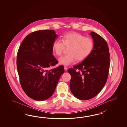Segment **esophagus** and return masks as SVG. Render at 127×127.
<instances>
[{
    "mask_svg": "<svg viewBox=\"0 0 127 127\" xmlns=\"http://www.w3.org/2000/svg\"><path fill=\"white\" fill-rule=\"evenodd\" d=\"M64 70H67V66H64Z\"/></svg>",
    "mask_w": 127,
    "mask_h": 127,
    "instance_id": "1",
    "label": "esophagus"
}]
</instances>
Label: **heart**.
<instances>
[{"label":"heart","mask_w":127,"mask_h":127,"mask_svg":"<svg viewBox=\"0 0 127 127\" xmlns=\"http://www.w3.org/2000/svg\"><path fill=\"white\" fill-rule=\"evenodd\" d=\"M62 40L56 39L52 45L54 54L60 56L62 54L64 47H69L68 54L63 55L59 59L61 64L69 65L75 62L82 61L91 53L94 47L91 38L85 37L77 32H69L63 35Z\"/></svg>","instance_id":"b5f03b06"}]
</instances>
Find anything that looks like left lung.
<instances>
[{
  "mask_svg": "<svg viewBox=\"0 0 127 127\" xmlns=\"http://www.w3.org/2000/svg\"><path fill=\"white\" fill-rule=\"evenodd\" d=\"M89 34L94 43L91 53L73 68L67 70L71 76V91L80 100H89L98 95L106 84L109 69L110 54L106 41L94 32ZM77 69L79 71H75Z\"/></svg>",
  "mask_w": 127,
  "mask_h": 127,
  "instance_id": "8db88e82",
  "label": "left lung"
}]
</instances>
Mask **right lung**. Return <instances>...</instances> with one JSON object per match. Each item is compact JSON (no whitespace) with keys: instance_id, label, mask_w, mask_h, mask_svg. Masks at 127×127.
I'll return each mask as SVG.
<instances>
[{"instance_id":"obj_1","label":"right lung","mask_w":127,"mask_h":127,"mask_svg":"<svg viewBox=\"0 0 127 127\" xmlns=\"http://www.w3.org/2000/svg\"><path fill=\"white\" fill-rule=\"evenodd\" d=\"M58 35L54 30H38L24 38L17 56V67L22 88L28 96L37 101L49 98L54 94L63 66L48 70L58 64L52 45Z\"/></svg>"}]
</instances>
